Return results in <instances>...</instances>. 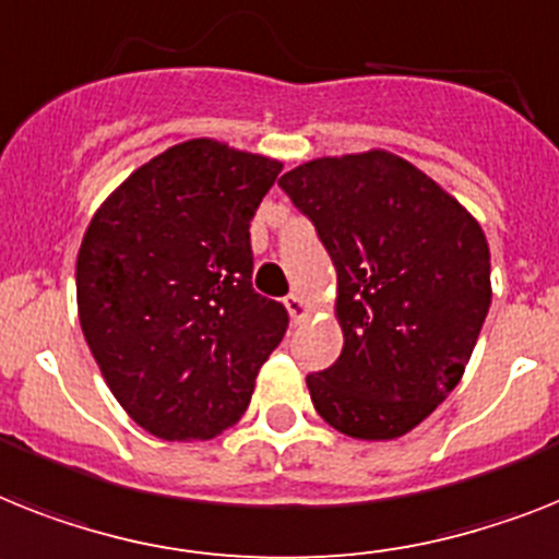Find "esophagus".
I'll list each match as a JSON object with an SVG mask.
<instances>
[{"mask_svg": "<svg viewBox=\"0 0 559 559\" xmlns=\"http://www.w3.org/2000/svg\"><path fill=\"white\" fill-rule=\"evenodd\" d=\"M285 308H288L290 320H294V322H302L308 317L306 299L299 297V294H288V297H285Z\"/></svg>", "mask_w": 559, "mask_h": 559, "instance_id": "esophagus-1", "label": "esophagus"}]
</instances>
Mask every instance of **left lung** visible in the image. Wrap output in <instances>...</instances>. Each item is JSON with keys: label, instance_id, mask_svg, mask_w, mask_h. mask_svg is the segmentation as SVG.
<instances>
[{"label": "left lung", "instance_id": "left-lung-1", "mask_svg": "<svg viewBox=\"0 0 559 559\" xmlns=\"http://www.w3.org/2000/svg\"><path fill=\"white\" fill-rule=\"evenodd\" d=\"M336 269L343 354L308 373L313 408L357 440L419 426L463 377L491 306L483 228L385 151L322 156L280 179Z\"/></svg>", "mask_w": 559, "mask_h": 559}]
</instances>
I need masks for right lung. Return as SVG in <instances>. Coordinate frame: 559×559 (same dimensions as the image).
Here are the masks:
<instances>
[{
    "label": "right lung",
    "instance_id": "obj_1",
    "mask_svg": "<svg viewBox=\"0 0 559 559\" xmlns=\"http://www.w3.org/2000/svg\"><path fill=\"white\" fill-rule=\"evenodd\" d=\"M283 165L214 140L168 147L91 219L82 334L108 389L159 440H211L242 414L288 311L251 285V219Z\"/></svg>",
    "mask_w": 559,
    "mask_h": 559
}]
</instances>
